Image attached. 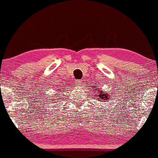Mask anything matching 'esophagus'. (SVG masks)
Returning <instances> with one entry per match:
<instances>
[{"label": "esophagus", "mask_w": 158, "mask_h": 158, "mask_svg": "<svg viewBox=\"0 0 158 158\" xmlns=\"http://www.w3.org/2000/svg\"><path fill=\"white\" fill-rule=\"evenodd\" d=\"M75 83L77 84V85L80 86V85H82V81H81V80H76Z\"/></svg>", "instance_id": "34e87169"}]
</instances>
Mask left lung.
I'll list each match as a JSON object with an SVG mask.
<instances>
[{"label":"left lung","mask_w":158,"mask_h":158,"mask_svg":"<svg viewBox=\"0 0 158 158\" xmlns=\"http://www.w3.org/2000/svg\"><path fill=\"white\" fill-rule=\"evenodd\" d=\"M92 88H93V87H92ZM97 91H98V90H97ZM96 94H97V93H96ZM99 94H99V97H99L101 100H103L104 101H105V100L107 101L108 99V97H110V96L107 94V93H104V92H103L101 90L99 91Z\"/></svg>","instance_id":"1"}]
</instances>
